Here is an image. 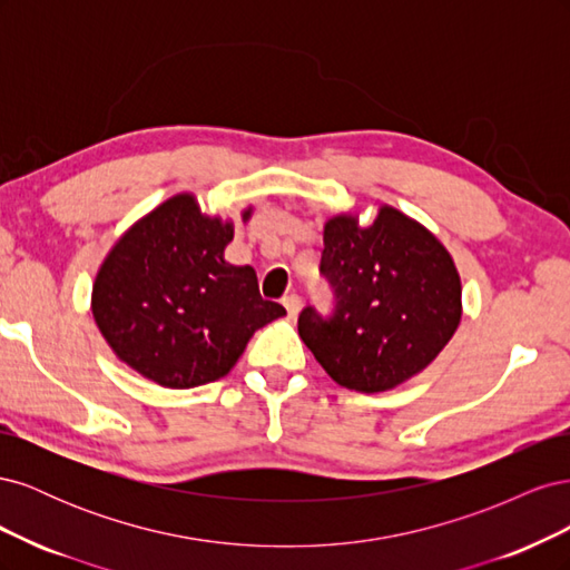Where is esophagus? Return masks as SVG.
Listing matches in <instances>:
<instances>
[{
  "label": "esophagus",
  "mask_w": 570,
  "mask_h": 570,
  "mask_svg": "<svg viewBox=\"0 0 570 570\" xmlns=\"http://www.w3.org/2000/svg\"><path fill=\"white\" fill-rule=\"evenodd\" d=\"M283 306H285L287 316L295 318V316L299 314V308H302V299H299L297 295H285V297H283Z\"/></svg>",
  "instance_id": "obj_1"
}]
</instances>
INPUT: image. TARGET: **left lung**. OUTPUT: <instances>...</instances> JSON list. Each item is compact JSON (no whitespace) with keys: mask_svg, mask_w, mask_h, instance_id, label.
<instances>
[{"mask_svg":"<svg viewBox=\"0 0 570 570\" xmlns=\"http://www.w3.org/2000/svg\"><path fill=\"white\" fill-rule=\"evenodd\" d=\"M321 273L335 314L306 306L299 337L347 390L385 392L428 368L461 323L452 254L419 220L383 204L371 226L337 214L323 228Z\"/></svg>","mask_w":570,"mask_h":570,"instance_id":"8db88e82","label":"left lung"}]
</instances>
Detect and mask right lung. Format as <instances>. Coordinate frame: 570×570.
Segmentation results:
<instances>
[{"mask_svg": "<svg viewBox=\"0 0 570 570\" xmlns=\"http://www.w3.org/2000/svg\"><path fill=\"white\" fill-rule=\"evenodd\" d=\"M252 216V206L243 220ZM233 220L193 193L151 209L116 239L92 285V316L114 354L170 390L228 375L249 337L285 316L258 295L256 271L226 262Z\"/></svg>", "mask_w": 570, "mask_h": 570, "instance_id": "right-lung-1", "label": "right lung"}]
</instances>
